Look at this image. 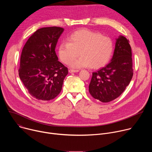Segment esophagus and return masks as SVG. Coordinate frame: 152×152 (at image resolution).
Instances as JSON below:
<instances>
[{
    "instance_id": "obj_1",
    "label": "esophagus",
    "mask_w": 152,
    "mask_h": 152,
    "mask_svg": "<svg viewBox=\"0 0 152 152\" xmlns=\"http://www.w3.org/2000/svg\"><path fill=\"white\" fill-rule=\"evenodd\" d=\"M79 70H73V69H69V72L70 73H76V72H78Z\"/></svg>"
}]
</instances>
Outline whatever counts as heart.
Segmentation results:
<instances>
[{
  "label": "heart",
  "mask_w": 152,
  "mask_h": 152,
  "mask_svg": "<svg viewBox=\"0 0 152 152\" xmlns=\"http://www.w3.org/2000/svg\"><path fill=\"white\" fill-rule=\"evenodd\" d=\"M112 40L107 37L92 31L83 29L72 33L67 42H61L58 55L62 62L66 64L78 56L81 57L71 63L73 68L91 67L99 69L110 61L113 53Z\"/></svg>",
  "instance_id": "obj_1"
}]
</instances>
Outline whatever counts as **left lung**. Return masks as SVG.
Here are the masks:
<instances>
[{
    "mask_svg": "<svg viewBox=\"0 0 152 152\" xmlns=\"http://www.w3.org/2000/svg\"><path fill=\"white\" fill-rule=\"evenodd\" d=\"M129 41L123 36L116 40L114 53L106 66L93 72L89 92L94 99L109 102L119 97L133 76L132 50Z\"/></svg>",
    "mask_w": 152,
    "mask_h": 152,
    "instance_id": "left-lung-1",
    "label": "left lung"
}]
</instances>
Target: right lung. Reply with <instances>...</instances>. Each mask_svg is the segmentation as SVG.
I'll return each mask as SVG.
<instances>
[{"label":"right lung","mask_w":152,"mask_h":152,"mask_svg":"<svg viewBox=\"0 0 152 152\" xmlns=\"http://www.w3.org/2000/svg\"><path fill=\"white\" fill-rule=\"evenodd\" d=\"M64 30L57 26L38 29L21 52L19 77L29 93L38 100H50L58 96L68 74L55 50Z\"/></svg>","instance_id":"obj_1"}]
</instances>
